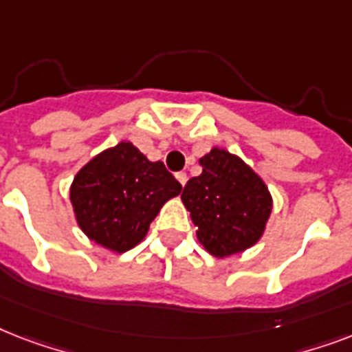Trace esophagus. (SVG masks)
I'll use <instances>...</instances> for the list:
<instances>
[{"label":"esophagus","instance_id":"obj_1","mask_svg":"<svg viewBox=\"0 0 352 352\" xmlns=\"http://www.w3.org/2000/svg\"><path fill=\"white\" fill-rule=\"evenodd\" d=\"M175 179L179 181V184H181V186H184V184H186V181H188V175L184 173V171H179V173L175 175Z\"/></svg>","mask_w":352,"mask_h":352}]
</instances>
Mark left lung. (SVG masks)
Masks as SVG:
<instances>
[{"label": "left lung", "instance_id": "8db88e82", "mask_svg": "<svg viewBox=\"0 0 352 352\" xmlns=\"http://www.w3.org/2000/svg\"><path fill=\"white\" fill-rule=\"evenodd\" d=\"M203 173L182 190V204L197 226V241L217 259L248 250L261 239L272 195L261 177L228 149L214 146L199 159Z\"/></svg>", "mask_w": 352, "mask_h": 352}]
</instances>
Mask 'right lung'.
Returning a JSON list of instances; mask_svg holds the SVG:
<instances>
[{
  "label": "right lung",
  "instance_id": "obj_1",
  "mask_svg": "<svg viewBox=\"0 0 352 352\" xmlns=\"http://www.w3.org/2000/svg\"><path fill=\"white\" fill-rule=\"evenodd\" d=\"M182 186L162 162H151L129 140L95 155L69 188L74 219L87 239L109 252L131 250Z\"/></svg>",
  "mask_w": 352,
  "mask_h": 352
}]
</instances>
